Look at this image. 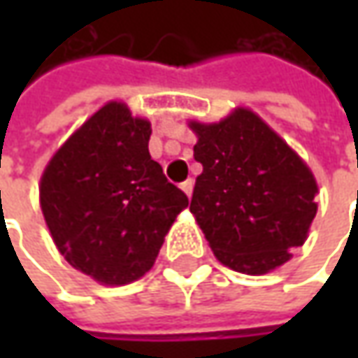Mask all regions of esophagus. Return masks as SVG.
<instances>
[{"label":"esophagus","mask_w":358,"mask_h":358,"mask_svg":"<svg viewBox=\"0 0 358 358\" xmlns=\"http://www.w3.org/2000/svg\"><path fill=\"white\" fill-rule=\"evenodd\" d=\"M193 185H195V181H193V179H187L185 183H181V191L185 193L189 199H191V195H193Z\"/></svg>","instance_id":"1"}]
</instances>
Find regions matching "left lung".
Returning a JSON list of instances; mask_svg holds the SVG:
<instances>
[{"instance_id": "8db88e82", "label": "left lung", "mask_w": 358, "mask_h": 358, "mask_svg": "<svg viewBox=\"0 0 358 358\" xmlns=\"http://www.w3.org/2000/svg\"><path fill=\"white\" fill-rule=\"evenodd\" d=\"M203 165L191 213L219 263L243 275H267L305 245L319 185L309 165L249 107L215 123L189 119Z\"/></svg>"}]
</instances>
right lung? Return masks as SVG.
I'll list each match as a JSON object with an SVG mask.
<instances>
[{
  "mask_svg": "<svg viewBox=\"0 0 358 358\" xmlns=\"http://www.w3.org/2000/svg\"><path fill=\"white\" fill-rule=\"evenodd\" d=\"M151 121L107 101L51 155L39 205L63 259L93 281L123 287L155 265L189 205L149 155Z\"/></svg>",
  "mask_w": 358,
  "mask_h": 358,
  "instance_id": "add662e5",
  "label": "right lung"
}]
</instances>
